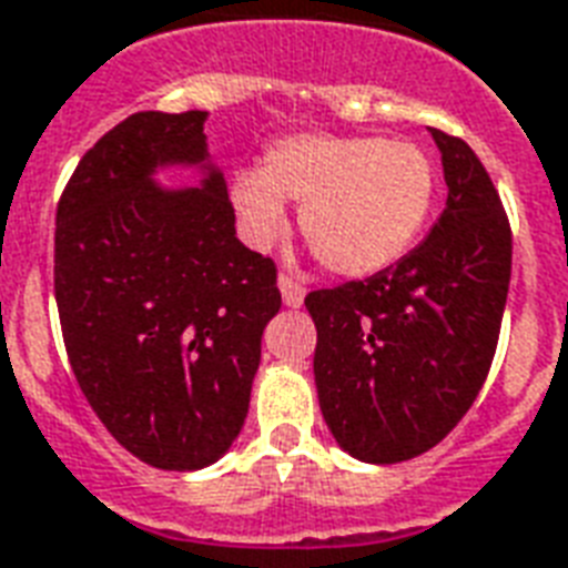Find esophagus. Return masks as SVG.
<instances>
[{
	"instance_id": "obj_1",
	"label": "esophagus",
	"mask_w": 568,
	"mask_h": 568,
	"mask_svg": "<svg viewBox=\"0 0 568 568\" xmlns=\"http://www.w3.org/2000/svg\"><path fill=\"white\" fill-rule=\"evenodd\" d=\"M278 287H281V300H284V305H290V308H300L302 302H305V287H302L296 278L281 275Z\"/></svg>"
}]
</instances>
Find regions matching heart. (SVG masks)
I'll use <instances>...</instances> for the list:
<instances>
[{
	"mask_svg": "<svg viewBox=\"0 0 568 568\" xmlns=\"http://www.w3.org/2000/svg\"><path fill=\"white\" fill-rule=\"evenodd\" d=\"M437 173L413 143L293 134L272 143L263 170L233 179V206L257 245L284 224V200L302 203L300 230L335 275L359 278L410 248L434 206Z\"/></svg>",
	"mask_w": 568,
	"mask_h": 568,
	"instance_id": "b5f03b06",
	"label": "heart"
}]
</instances>
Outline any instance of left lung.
I'll use <instances>...</instances> for the list:
<instances>
[{
	"instance_id": "1",
	"label": "left lung",
	"mask_w": 568,
	"mask_h": 568,
	"mask_svg": "<svg viewBox=\"0 0 568 568\" xmlns=\"http://www.w3.org/2000/svg\"><path fill=\"white\" fill-rule=\"evenodd\" d=\"M446 209L398 266L311 290L320 410L368 464L410 462L470 410L500 338L511 227L488 170L462 138L430 128Z\"/></svg>"
}]
</instances>
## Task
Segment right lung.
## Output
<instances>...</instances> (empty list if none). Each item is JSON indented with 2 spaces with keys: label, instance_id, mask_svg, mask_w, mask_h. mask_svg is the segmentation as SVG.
I'll return each instance as SVG.
<instances>
[{
  "label": "right lung",
  "instance_id": "1",
  "mask_svg": "<svg viewBox=\"0 0 568 568\" xmlns=\"http://www.w3.org/2000/svg\"><path fill=\"white\" fill-rule=\"evenodd\" d=\"M206 110L110 128L57 206L53 290L89 407L134 458L200 470L248 416L260 338L281 308L275 260L236 239L221 173L161 191L158 164L206 158Z\"/></svg>",
  "mask_w": 568,
  "mask_h": 568
}]
</instances>
